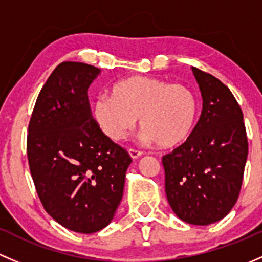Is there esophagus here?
<instances>
[{"label":"esophagus","mask_w":262,"mask_h":262,"mask_svg":"<svg viewBox=\"0 0 262 262\" xmlns=\"http://www.w3.org/2000/svg\"><path fill=\"white\" fill-rule=\"evenodd\" d=\"M128 154H130V156L132 159H139L140 156L142 155L141 151L139 150H135V149H128Z\"/></svg>","instance_id":"esophagus-1"}]
</instances>
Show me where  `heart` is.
Instances as JSON below:
<instances>
[{
  "label": "heart",
  "mask_w": 262,
  "mask_h": 262,
  "mask_svg": "<svg viewBox=\"0 0 262 262\" xmlns=\"http://www.w3.org/2000/svg\"><path fill=\"white\" fill-rule=\"evenodd\" d=\"M93 117L104 135L121 141L140 117L141 137L170 147L190 135L198 103L187 85L170 84L150 77H131L116 83L111 94H99L92 106Z\"/></svg>",
  "instance_id": "b5f03b06"
}]
</instances>
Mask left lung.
I'll return each instance as SVG.
<instances>
[{
	"label": "left lung",
	"mask_w": 262,
	"mask_h": 262,
	"mask_svg": "<svg viewBox=\"0 0 262 262\" xmlns=\"http://www.w3.org/2000/svg\"><path fill=\"white\" fill-rule=\"evenodd\" d=\"M203 98L187 141L163 156L165 191L175 214L189 225L225 218L238 198L249 142L244 113L220 79L191 67Z\"/></svg>",
	"instance_id": "1"
}]
</instances>
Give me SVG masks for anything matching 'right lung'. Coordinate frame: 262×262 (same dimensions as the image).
Segmentation results:
<instances>
[{
    "mask_svg": "<svg viewBox=\"0 0 262 262\" xmlns=\"http://www.w3.org/2000/svg\"><path fill=\"white\" fill-rule=\"evenodd\" d=\"M99 73L85 63L59 64L29 123L28 159L37 195L59 225L79 233H94L113 220L132 161L92 116L87 91Z\"/></svg>",
    "mask_w": 262,
    "mask_h": 262,
    "instance_id": "1",
    "label": "right lung"
}]
</instances>
